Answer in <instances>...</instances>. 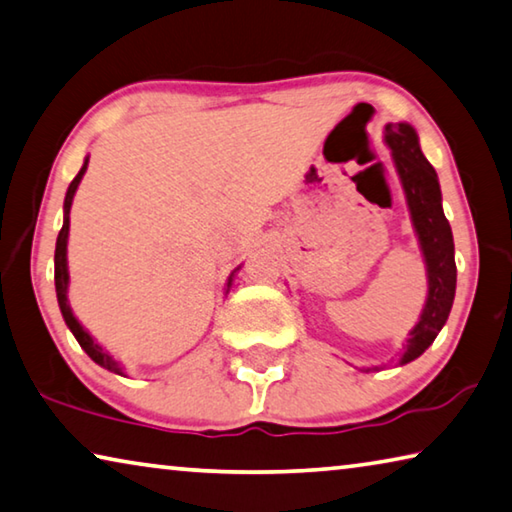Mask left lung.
Segmentation results:
<instances>
[{
  "label": "left lung",
  "instance_id": "obj_1",
  "mask_svg": "<svg viewBox=\"0 0 512 512\" xmlns=\"http://www.w3.org/2000/svg\"><path fill=\"white\" fill-rule=\"evenodd\" d=\"M385 143L392 148L428 271L424 312L417 326L412 328L401 358V364H408L435 342L437 332L449 319L453 296H456V259H453L451 225L442 209L440 182H437L435 168L428 164L419 148L417 132L408 123H389L385 127Z\"/></svg>",
  "mask_w": 512,
  "mask_h": 512
}]
</instances>
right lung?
Returning <instances> with one entry per match:
<instances>
[{
	"label": "right lung",
	"instance_id": "obj_1",
	"mask_svg": "<svg viewBox=\"0 0 512 512\" xmlns=\"http://www.w3.org/2000/svg\"><path fill=\"white\" fill-rule=\"evenodd\" d=\"M86 166H88V159L84 161V166H81V170L77 173L75 180L70 182L68 186V193H66V202H63V227L59 232V237H56V250H54V285H56V298H59V307H61V314L63 319H66L68 328L72 330V335H75V339L79 342V346L84 348V351L88 353V358H91L93 362L100 364V367L109 369L113 373H120V376H125V371L120 364L111 358L109 353H104V348L100 344L93 342V337L88 335V332L81 328V323L75 319V314H72L70 305H68V230H70V207H72V198H75V191L77 186L81 182V177H84L86 173ZM234 275V273H232ZM232 275L230 280H227V289H230L232 285Z\"/></svg>",
	"mask_w": 512,
	"mask_h": 512
}]
</instances>
